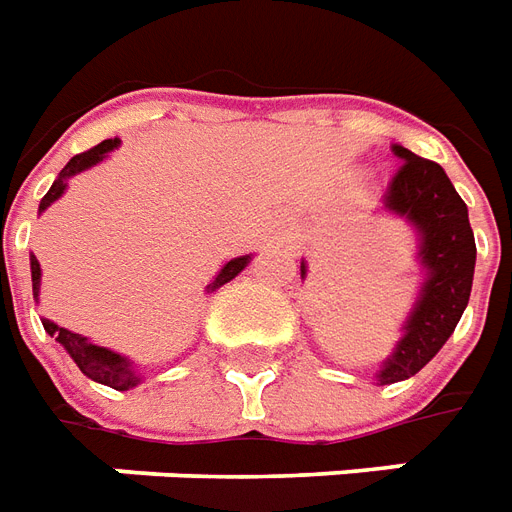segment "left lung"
<instances>
[{"label": "left lung", "mask_w": 512, "mask_h": 512, "mask_svg": "<svg viewBox=\"0 0 512 512\" xmlns=\"http://www.w3.org/2000/svg\"><path fill=\"white\" fill-rule=\"evenodd\" d=\"M392 152L403 163L389 182L384 209L405 217L419 233L424 282L411 317L405 319L403 338L376 373L378 384L416 376L443 349L467 308L475 273V236L467 204L446 171L400 144ZM300 276H306V263H300Z\"/></svg>", "instance_id": "left-lung-1"}]
</instances>
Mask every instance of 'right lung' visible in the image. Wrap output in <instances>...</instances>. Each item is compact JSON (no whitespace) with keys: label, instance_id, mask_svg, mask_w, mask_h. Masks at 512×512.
I'll use <instances>...</instances> for the list:
<instances>
[{"label":"right lung","instance_id":"add662e5","mask_svg":"<svg viewBox=\"0 0 512 512\" xmlns=\"http://www.w3.org/2000/svg\"><path fill=\"white\" fill-rule=\"evenodd\" d=\"M117 144H120V139H104V142L91 147V150L74 155L72 161L61 169L56 182L50 185L45 198L39 201V214L45 212L53 201H58V198L64 195L66 185H69V179H72L74 174H80V171L91 169V166L104 161L107 152L115 150ZM249 260H252L249 255L228 260V263L220 268V273L214 276V282L206 287V292H217L222 284H228L230 279H236V276L247 268ZM39 279H42V271H39L37 257L31 255V287H34V298L39 295ZM42 327H45V333L53 335V338L69 351V357L77 362V368L83 370L91 381L112 386L117 392H126V389H134L136 384H142V368H136L134 362L128 360V357H123V354H117V351L112 349H104V346H96V343H91L88 338H83V335L72 333V330H66V327H58L56 322H50V319H42Z\"/></svg>","mask_w":512,"mask_h":512}]
</instances>
